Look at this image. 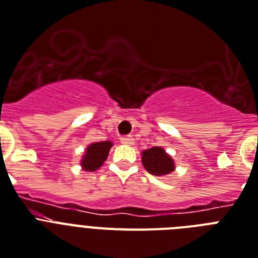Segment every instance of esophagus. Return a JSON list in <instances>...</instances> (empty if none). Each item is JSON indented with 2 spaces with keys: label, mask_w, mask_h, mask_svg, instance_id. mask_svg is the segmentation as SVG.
<instances>
[{
  "label": "esophagus",
  "mask_w": 258,
  "mask_h": 258,
  "mask_svg": "<svg viewBox=\"0 0 258 258\" xmlns=\"http://www.w3.org/2000/svg\"><path fill=\"white\" fill-rule=\"evenodd\" d=\"M120 143L125 144V146H133V144L135 143V139H134V138L131 135L123 136L122 139H120Z\"/></svg>",
  "instance_id": "esophagus-1"
}]
</instances>
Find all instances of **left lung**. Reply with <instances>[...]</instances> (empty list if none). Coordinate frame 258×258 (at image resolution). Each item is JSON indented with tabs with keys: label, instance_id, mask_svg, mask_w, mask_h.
I'll use <instances>...</instances> for the list:
<instances>
[{
	"label": "left lung",
	"instance_id": "1",
	"mask_svg": "<svg viewBox=\"0 0 258 258\" xmlns=\"http://www.w3.org/2000/svg\"><path fill=\"white\" fill-rule=\"evenodd\" d=\"M142 163L147 172L155 176H165L175 171V162L162 147H152L142 152Z\"/></svg>",
	"mask_w": 258,
	"mask_h": 258
}]
</instances>
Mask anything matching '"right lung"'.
I'll use <instances>...</instances> for the list:
<instances>
[{
  "label": "right lung",
  "instance_id": "1",
  "mask_svg": "<svg viewBox=\"0 0 258 258\" xmlns=\"http://www.w3.org/2000/svg\"><path fill=\"white\" fill-rule=\"evenodd\" d=\"M111 147H112V143L110 140L90 144L89 147L86 148L85 155L81 160L82 168L85 171H90V172H94L98 168H100V165L103 164L104 160L107 159Z\"/></svg>",
  "mask_w": 258,
  "mask_h": 258
}]
</instances>
